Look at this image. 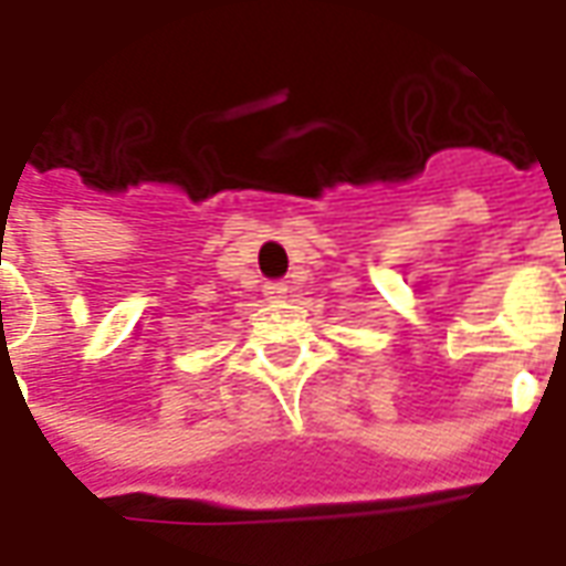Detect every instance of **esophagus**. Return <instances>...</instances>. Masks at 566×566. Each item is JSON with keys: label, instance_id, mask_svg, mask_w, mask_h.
<instances>
[{"label": "esophagus", "instance_id": "34e87169", "mask_svg": "<svg viewBox=\"0 0 566 566\" xmlns=\"http://www.w3.org/2000/svg\"><path fill=\"white\" fill-rule=\"evenodd\" d=\"M284 294H287V284H282V282L263 284V296H266V300H272V303H275V300H284Z\"/></svg>", "mask_w": 566, "mask_h": 566}]
</instances>
